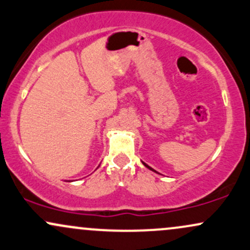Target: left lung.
I'll list each match as a JSON object with an SVG mask.
<instances>
[{
    "mask_svg": "<svg viewBox=\"0 0 250 250\" xmlns=\"http://www.w3.org/2000/svg\"><path fill=\"white\" fill-rule=\"evenodd\" d=\"M143 165H145V166H146V167H147V168H149V169H150V170H153V171H155L153 168H150V167H149V166H148V165H146V163H145V162H143Z\"/></svg>",
    "mask_w": 250,
    "mask_h": 250,
    "instance_id": "left-lung-1",
    "label": "left lung"
}]
</instances>
